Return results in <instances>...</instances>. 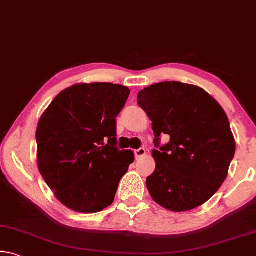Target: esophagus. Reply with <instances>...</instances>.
I'll use <instances>...</instances> for the list:
<instances>
[{"label":"esophagus","mask_w":256,"mask_h":256,"mask_svg":"<svg viewBox=\"0 0 256 256\" xmlns=\"http://www.w3.org/2000/svg\"><path fill=\"white\" fill-rule=\"evenodd\" d=\"M134 154H136V159H140L141 157H144V156L146 154V149L144 148H140L134 151Z\"/></svg>","instance_id":"obj_1"}]
</instances>
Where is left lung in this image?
Instances as JSON below:
<instances>
[{
	"label": "left lung",
	"instance_id": "obj_1",
	"mask_svg": "<svg viewBox=\"0 0 256 256\" xmlns=\"http://www.w3.org/2000/svg\"><path fill=\"white\" fill-rule=\"evenodd\" d=\"M138 102L152 122L156 170L146 178L151 198L164 209L184 212L202 206L226 180L236 144L226 112L198 86L167 81L146 86Z\"/></svg>",
	"mask_w": 256,
	"mask_h": 256
}]
</instances>
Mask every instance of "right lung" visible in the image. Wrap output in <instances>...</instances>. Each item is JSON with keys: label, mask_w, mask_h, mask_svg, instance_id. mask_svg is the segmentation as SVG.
<instances>
[{"label": "right lung", "mask_w": 256, "mask_h": 256, "mask_svg": "<svg viewBox=\"0 0 256 256\" xmlns=\"http://www.w3.org/2000/svg\"><path fill=\"white\" fill-rule=\"evenodd\" d=\"M128 94V86L110 82L76 84L60 92L40 116L38 170L68 209L94 214L114 201L134 162L132 150L116 148L115 118Z\"/></svg>", "instance_id": "1"}]
</instances>
